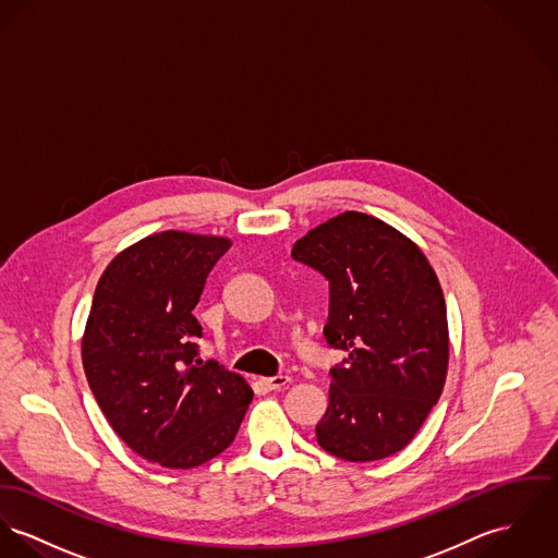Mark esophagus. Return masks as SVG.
<instances>
[{"instance_id":"obj_1","label":"esophagus","mask_w":558,"mask_h":558,"mask_svg":"<svg viewBox=\"0 0 558 558\" xmlns=\"http://www.w3.org/2000/svg\"><path fill=\"white\" fill-rule=\"evenodd\" d=\"M259 381H262V386H264L266 390H281V388L290 386L292 379H290L288 375H275V377H262Z\"/></svg>"}]
</instances>
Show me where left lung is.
<instances>
[{"instance_id":"8db88e82","label":"left lung","mask_w":558,"mask_h":558,"mask_svg":"<svg viewBox=\"0 0 558 558\" xmlns=\"http://www.w3.org/2000/svg\"><path fill=\"white\" fill-rule=\"evenodd\" d=\"M292 257L326 277L324 337L348 354L330 368L317 444L350 462L401 452L448 373V313L433 266L405 234L357 210L308 230Z\"/></svg>"}]
</instances>
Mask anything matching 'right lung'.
Masks as SVG:
<instances>
[{"mask_svg":"<svg viewBox=\"0 0 558 558\" xmlns=\"http://www.w3.org/2000/svg\"><path fill=\"white\" fill-rule=\"evenodd\" d=\"M223 236L166 230L104 270L83 337L89 388L112 430L168 469H194L236 437L250 384L198 355L194 317L204 283L230 250Z\"/></svg>","mask_w":558,"mask_h":558,"instance_id":"add662e5","label":"right lung"}]
</instances>
